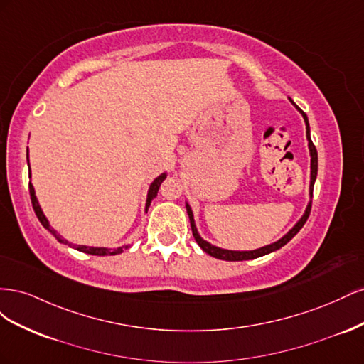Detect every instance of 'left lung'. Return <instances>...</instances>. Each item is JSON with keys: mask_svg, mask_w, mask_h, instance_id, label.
I'll use <instances>...</instances> for the list:
<instances>
[{"mask_svg": "<svg viewBox=\"0 0 364 364\" xmlns=\"http://www.w3.org/2000/svg\"><path fill=\"white\" fill-rule=\"evenodd\" d=\"M293 103V102H291ZM294 105V103H293ZM296 106V105H294ZM297 107V106H296ZM297 111H299L305 119V124H306V139H308V147H310V155H311V182H310V197H313V188H314V181H316V176H317V150L311 141V136H310V126H308V118L305 115L304 111H301L299 107H297ZM186 213H188V217H190V223H191V230H193V237L194 240L197 241V245H199L208 255H211L214 258H218V259H225V261H246V259H253V258H258V257H262V255H267V253L270 252H274L281 249L282 246H285L289 243V241L299 232V230L302 229V226L305 225V222L308 220V215H310L311 213V200L310 203H308L306 209H305V214L302 215V218L297 222L293 229H290L287 234H285L281 240H278L277 243L273 245H269V246H264L261 249H257V250H246V252H240V250H226V249H220V247H215L213 245H209L208 241H205L199 234H197V229H196V225H194V217H193V211L190 205H186Z\"/></svg>", "mask_w": 364, "mask_h": 364, "instance_id": "8db88e82", "label": "left lung"}]
</instances>
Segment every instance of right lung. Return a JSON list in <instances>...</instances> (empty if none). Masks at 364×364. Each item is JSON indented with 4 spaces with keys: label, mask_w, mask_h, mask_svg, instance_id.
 <instances>
[{
    "label": "right lung",
    "mask_w": 364,
    "mask_h": 364,
    "mask_svg": "<svg viewBox=\"0 0 364 364\" xmlns=\"http://www.w3.org/2000/svg\"><path fill=\"white\" fill-rule=\"evenodd\" d=\"M27 161H28V149H27ZM167 178V174L165 173H162L161 176H158V178L153 181V183L150 185V190H149V196H147V203H146V211L149 209V206H150V202L155 199L156 197V194H158V191H159V186H161V183H162V181ZM28 190H30V199H31V205H33V209H35V213H36V215H38V218H39V222L42 223V226L46 228V229H48L50 232L56 237L60 243H65V245H70L67 240H62L60 238V235H58L56 234V230H53L51 228H50V223H48V220H47V217L43 215V213H42V209H41V206H39V203H38V199H36V196H35V188H33V185L31 183H28ZM74 249H77V250H80V252H85V253H91V255H98V257H106V255H117V253H121L123 250H126L130 245H126V246H121V247H118V249H106V247H90V246H75V245H71Z\"/></svg>",
    "instance_id": "obj_1"
}]
</instances>
